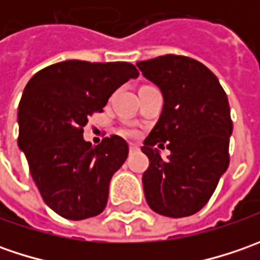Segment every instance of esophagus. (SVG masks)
I'll return each mask as SVG.
<instances>
[{"label": "esophagus", "instance_id": "1", "mask_svg": "<svg viewBox=\"0 0 260 260\" xmlns=\"http://www.w3.org/2000/svg\"><path fill=\"white\" fill-rule=\"evenodd\" d=\"M128 150H130V153H133V152H137V150H139V146L130 145V146H128Z\"/></svg>", "mask_w": 260, "mask_h": 260}]
</instances>
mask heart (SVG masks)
<instances>
[{
  "label": "heart",
  "mask_w": 260,
  "mask_h": 260,
  "mask_svg": "<svg viewBox=\"0 0 260 260\" xmlns=\"http://www.w3.org/2000/svg\"><path fill=\"white\" fill-rule=\"evenodd\" d=\"M120 135L124 136L127 139H137L140 133H139V130L135 128V127H130V125H125V127H121V130H120Z\"/></svg>",
  "instance_id": "obj_1"
}]
</instances>
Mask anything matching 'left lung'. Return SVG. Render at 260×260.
<instances>
[{"mask_svg": "<svg viewBox=\"0 0 260 260\" xmlns=\"http://www.w3.org/2000/svg\"><path fill=\"white\" fill-rule=\"evenodd\" d=\"M136 65L160 88L165 101L142 147L149 157L146 201L157 214L192 215L208 203L229 168L233 121L227 95L217 76L188 56H159ZM155 144L171 150L168 159L153 149Z\"/></svg>", "mask_w": 260, "mask_h": 260, "instance_id": "obj_1", "label": "left lung"}]
</instances>
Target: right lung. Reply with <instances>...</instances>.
Masks as SVG:
<instances>
[{"mask_svg": "<svg viewBox=\"0 0 260 260\" xmlns=\"http://www.w3.org/2000/svg\"><path fill=\"white\" fill-rule=\"evenodd\" d=\"M139 71L128 62L65 60L39 71L18 105V147L42 198L56 214L84 220L103 213L113 175L128 155L120 136L84 140L88 117Z\"/></svg>", "mask_w": 260, "mask_h": 260, "instance_id": "right-lung-1", "label": "right lung"}]
</instances>
